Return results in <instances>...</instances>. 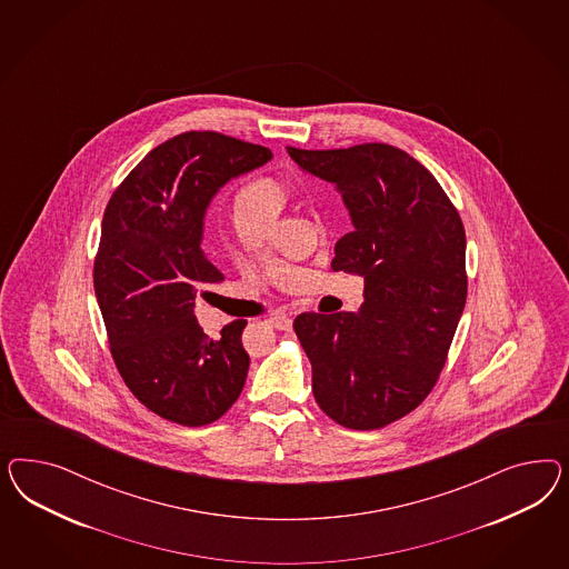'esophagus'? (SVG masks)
I'll list each match as a JSON object with an SVG mask.
<instances>
[{
	"mask_svg": "<svg viewBox=\"0 0 569 569\" xmlns=\"http://www.w3.org/2000/svg\"><path fill=\"white\" fill-rule=\"evenodd\" d=\"M267 321H269L273 328L281 329V331H288V329L292 328V319H290L286 312H273Z\"/></svg>",
	"mask_w": 569,
	"mask_h": 569,
	"instance_id": "34e87169",
	"label": "esophagus"
}]
</instances>
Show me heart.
<instances>
[{
  "label": "heart",
  "mask_w": 569,
  "mask_h": 569,
  "mask_svg": "<svg viewBox=\"0 0 569 569\" xmlns=\"http://www.w3.org/2000/svg\"><path fill=\"white\" fill-rule=\"evenodd\" d=\"M281 202H283L281 183L267 174H260V177L246 181L240 191L236 193V208H246V210L259 214L260 219H264V221H271L276 217ZM317 217L321 224H326L323 210H319Z\"/></svg>",
  "instance_id": "1"
}]
</instances>
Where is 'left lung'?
<instances>
[{"instance_id": "left-lung-1", "label": "left lung", "mask_w": 569, "mask_h": 569, "mask_svg": "<svg viewBox=\"0 0 569 569\" xmlns=\"http://www.w3.org/2000/svg\"><path fill=\"white\" fill-rule=\"evenodd\" d=\"M271 150L217 131H186L156 146L103 210L93 288L110 355L143 407L200 428L240 397L250 357L243 319L210 338L193 317L200 283L224 277L200 250L208 202Z\"/></svg>"}]
</instances>
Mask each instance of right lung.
<instances>
[{"instance_id": "obj_1", "label": "right lung", "mask_w": 569, "mask_h": 569, "mask_svg": "<svg viewBox=\"0 0 569 569\" xmlns=\"http://www.w3.org/2000/svg\"><path fill=\"white\" fill-rule=\"evenodd\" d=\"M288 154L342 191L355 229L331 269L365 279L359 312L293 319L315 400L350 430L386 428L426 400L447 362L466 309V229L436 177L395 146Z\"/></svg>"}]
</instances>
